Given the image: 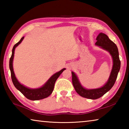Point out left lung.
<instances>
[{
  "label": "left lung",
  "instance_id": "obj_1",
  "mask_svg": "<svg viewBox=\"0 0 129 129\" xmlns=\"http://www.w3.org/2000/svg\"><path fill=\"white\" fill-rule=\"evenodd\" d=\"M96 40L97 42L95 44L109 52L113 58V67L108 81L101 88L88 89L81 85L77 75L73 72H72L73 85L76 92L82 97L91 100L99 99L110 90L114 85L121 67L118 49L115 44L110 40L106 35L103 33L99 34Z\"/></svg>",
  "mask_w": 129,
  "mask_h": 129
}]
</instances>
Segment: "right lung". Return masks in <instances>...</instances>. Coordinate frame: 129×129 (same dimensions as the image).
I'll list each match as a JSON object with an SVG mask.
<instances>
[{"label": "right lung", "instance_id": "add662e5", "mask_svg": "<svg viewBox=\"0 0 129 129\" xmlns=\"http://www.w3.org/2000/svg\"><path fill=\"white\" fill-rule=\"evenodd\" d=\"M24 37H23L22 38L20 39V40L17 43L15 44L14 47H13L12 51V55L10 59V69L11 71V78L13 84H14V86H15L17 90H19L20 92L23 94L27 98V99H29L30 100H33V101H35V100H42L48 97L52 94V91L53 90L54 84H55L56 81L58 77H59L60 75L62 73V72L64 71L65 68H64L61 70L59 72L54 73L53 75H52L49 79L47 81L46 83L43 86L40 87L39 88L36 89H30L29 88H27L23 85L21 84L20 82L18 81L17 78L15 76L14 73V69H13V59H14V53H15V49L18 45L21 43L23 41Z\"/></svg>", "mask_w": 129, "mask_h": 129}]
</instances>
